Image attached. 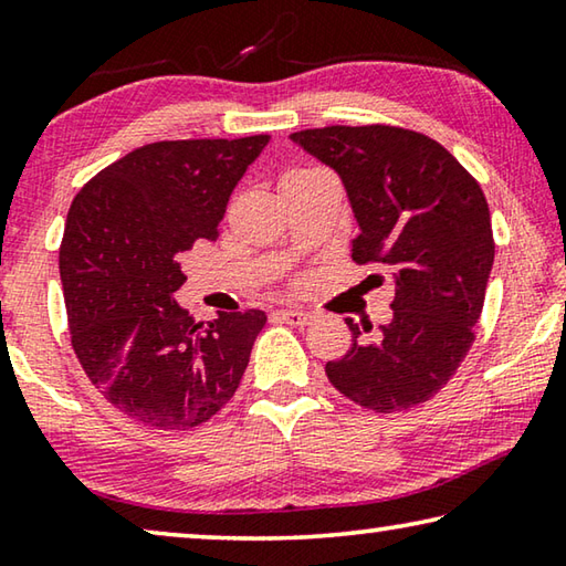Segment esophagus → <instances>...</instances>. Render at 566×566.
<instances>
[{"label":"esophagus","instance_id":"1","mask_svg":"<svg viewBox=\"0 0 566 566\" xmlns=\"http://www.w3.org/2000/svg\"><path fill=\"white\" fill-rule=\"evenodd\" d=\"M276 314H280L282 322L292 324V327H306V324L314 322V314L304 312V310H292V306H290V310H280Z\"/></svg>","mask_w":566,"mask_h":566}]
</instances>
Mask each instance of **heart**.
Masks as SVG:
<instances>
[{"label":"heart","instance_id":"obj_1","mask_svg":"<svg viewBox=\"0 0 566 566\" xmlns=\"http://www.w3.org/2000/svg\"><path fill=\"white\" fill-rule=\"evenodd\" d=\"M296 171H310V169H296Z\"/></svg>","mask_w":566,"mask_h":566}]
</instances>
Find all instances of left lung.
Returning <instances> with one entry per match:
<instances>
[{
  "label": "left lung",
  "mask_w": 566,
  "mask_h": 566,
  "mask_svg": "<svg viewBox=\"0 0 566 566\" xmlns=\"http://www.w3.org/2000/svg\"><path fill=\"white\" fill-rule=\"evenodd\" d=\"M292 139L347 187L359 222L352 260L397 276L391 322L359 339L347 319L352 347L324 371L354 405L381 415L429 401L454 377L482 317L494 262L482 187L439 142L395 124H332Z\"/></svg>",
  "instance_id": "8db88e82"
}]
</instances>
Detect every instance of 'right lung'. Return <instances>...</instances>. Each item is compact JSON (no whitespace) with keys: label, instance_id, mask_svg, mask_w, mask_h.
<instances>
[{"label":"right lung","instance_id":"right-lung-1","mask_svg":"<svg viewBox=\"0 0 566 566\" xmlns=\"http://www.w3.org/2000/svg\"><path fill=\"white\" fill-rule=\"evenodd\" d=\"M266 142H151L74 197L60 244L72 349L102 397L139 424H205L244 375L266 314L195 322L175 292L187 282L185 254L219 237L229 195Z\"/></svg>","mask_w":566,"mask_h":566}]
</instances>
